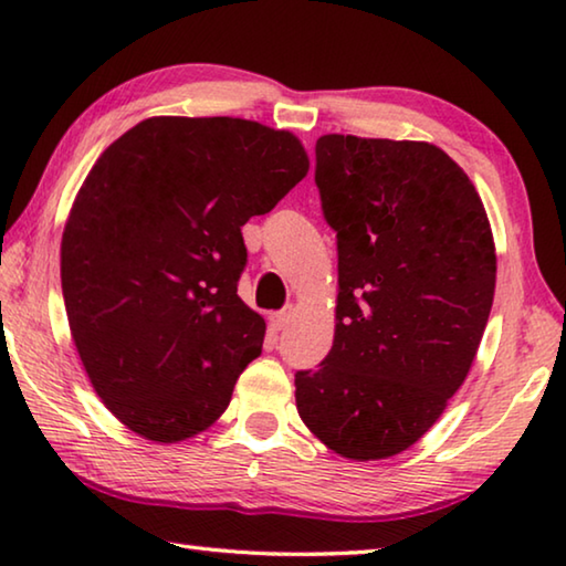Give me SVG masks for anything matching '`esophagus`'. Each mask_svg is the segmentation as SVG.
I'll return each instance as SVG.
<instances>
[{
    "label": "esophagus",
    "instance_id": "34e87169",
    "mask_svg": "<svg viewBox=\"0 0 566 566\" xmlns=\"http://www.w3.org/2000/svg\"><path fill=\"white\" fill-rule=\"evenodd\" d=\"M291 315H293V308H283V311H273V313H268V328H271L273 333L283 331L285 325H289Z\"/></svg>",
    "mask_w": 566,
    "mask_h": 566
}]
</instances>
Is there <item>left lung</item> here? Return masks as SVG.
Masks as SVG:
<instances>
[{"label": "left lung", "instance_id": "8db88e82", "mask_svg": "<svg viewBox=\"0 0 566 566\" xmlns=\"http://www.w3.org/2000/svg\"><path fill=\"white\" fill-rule=\"evenodd\" d=\"M315 186L338 241V323L318 370L295 373V405L333 452L385 460L468 378L497 275L490 221L468 174L422 142L321 136Z\"/></svg>", "mask_w": 566, "mask_h": 566}]
</instances>
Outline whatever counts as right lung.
I'll list each match as a JSON object with an SVG mask.
<instances>
[{
	"label": "right lung",
	"mask_w": 566,
	"mask_h": 566,
	"mask_svg": "<svg viewBox=\"0 0 566 566\" xmlns=\"http://www.w3.org/2000/svg\"><path fill=\"white\" fill-rule=\"evenodd\" d=\"M308 174L298 138L245 118L156 116L98 156L62 238L69 328L104 405L154 442L206 430L263 348L238 298L241 226Z\"/></svg>",
	"instance_id": "add662e5"
}]
</instances>
